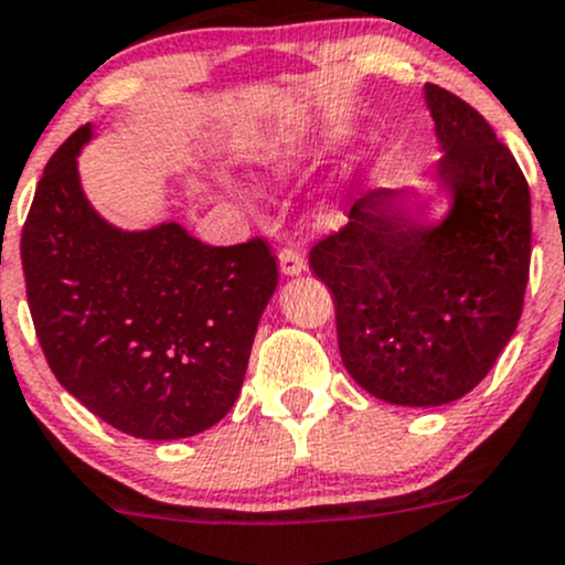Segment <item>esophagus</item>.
Masks as SVG:
<instances>
[{"label": "esophagus", "mask_w": 565, "mask_h": 565, "mask_svg": "<svg viewBox=\"0 0 565 565\" xmlns=\"http://www.w3.org/2000/svg\"><path fill=\"white\" fill-rule=\"evenodd\" d=\"M305 269H307L305 255H301L296 247H282V253H280V271H282V275L285 277H296V275H301Z\"/></svg>", "instance_id": "1"}]
</instances>
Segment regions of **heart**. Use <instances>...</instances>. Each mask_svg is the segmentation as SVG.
Instances as JSON below:
<instances>
[{
	"instance_id": "obj_1",
	"label": "heart",
	"mask_w": 565,
	"mask_h": 565,
	"mask_svg": "<svg viewBox=\"0 0 565 565\" xmlns=\"http://www.w3.org/2000/svg\"><path fill=\"white\" fill-rule=\"evenodd\" d=\"M301 162V154L299 152H285V154H280L277 157V162H275V168L277 171H290V168H296Z\"/></svg>"
}]
</instances>
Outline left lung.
Instances as JSON below:
<instances>
[{"instance_id": "left-lung-1", "label": "left lung", "mask_w": 565, "mask_h": 565, "mask_svg": "<svg viewBox=\"0 0 565 565\" xmlns=\"http://www.w3.org/2000/svg\"><path fill=\"white\" fill-rule=\"evenodd\" d=\"M451 190L440 225L408 220L392 190L353 198L310 249L337 305V342L372 397L427 408L484 381L520 323L531 275V190L484 116L427 84Z\"/></svg>"}]
</instances>
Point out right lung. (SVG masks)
<instances>
[{
  "instance_id": "1",
  "label": "right lung",
  "mask_w": 565,
  "mask_h": 565,
  "mask_svg": "<svg viewBox=\"0 0 565 565\" xmlns=\"http://www.w3.org/2000/svg\"><path fill=\"white\" fill-rule=\"evenodd\" d=\"M84 125L56 149L21 231L34 331L56 381L132 438H190L217 424L247 372L277 288L264 236L231 247L182 225H108L78 182Z\"/></svg>"
}]
</instances>
